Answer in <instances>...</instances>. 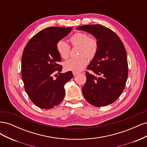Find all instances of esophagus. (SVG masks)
<instances>
[{"label":"esophagus","mask_w":147,"mask_h":147,"mask_svg":"<svg viewBox=\"0 0 147 147\" xmlns=\"http://www.w3.org/2000/svg\"><path fill=\"white\" fill-rule=\"evenodd\" d=\"M78 74V72H73V75H74V76H76V75H77Z\"/></svg>","instance_id":"34e87169"}]
</instances>
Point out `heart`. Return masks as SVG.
<instances>
[{"label": "heart", "instance_id": "obj_1", "mask_svg": "<svg viewBox=\"0 0 147 147\" xmlns=\"http://www.w3.org/2000/svg\"><path fill=\"white\" fill-rule=\"evenodd\" d=\"M70 41L74 47H80L78 58H72L67 61L64 64V67L67 70L78 72L83 70L88 63V59L94 57L98 50V42L94 38L89 37L86 33L77 32L70 38ZM56 50L59 56L64 59H67L70 50L69 44L60 40L56 43Z\"/></svg>", "mask_w": 147, "mask_h": 147}]
</instances>
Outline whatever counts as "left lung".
I'll return each instance as SVG.
<instances>
[{
    "instance_id": "1",
    "label": "left lung",
    "mask_w": 147,
    "mask_h": 147,
    "mask_svg": "<svg viewBox=\"0 0 147 147\" xmlns=\"http://www.w3.org/2000/svg\"><path fill=\"white\" fill-rule=\"evenodd\" d=\"M91 34L98 42V50L86 72L82 88L84 98L95 107L105 106L116 101L125 88L128 64L125 47L113 30L100 24L84 25L77 28Z\"/></svg>"
}]
</instances>
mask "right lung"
<instances>
[{"mask_svg":"<svg viewBox=\"0 0 147 147\" xmlns=\"http://www.w3.org/2000/svg\"><path fill=\"white\" fill-rule=\"evenodd\" d=\"M72 28L50 27L40 31L30 38L22 55L21 72L24 89L30 99L38 107L50 109L58 105L65 96L64 84L74 76L69 71L54 80L55 71L63 67L56 43L67 35Z\"/></svg>","mask_w":147,"mask_h":147,"instance_id":"1","label":"right lung"}]
</instances>
